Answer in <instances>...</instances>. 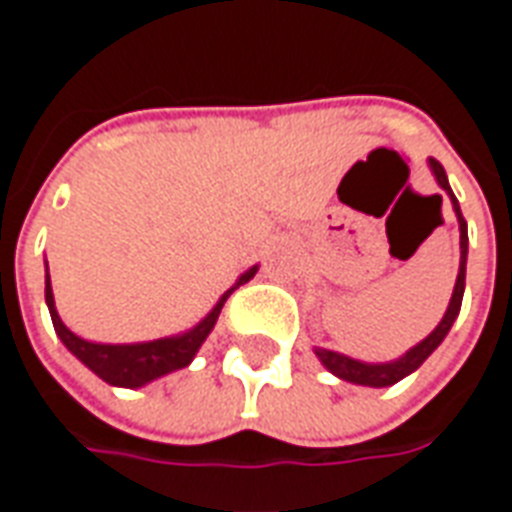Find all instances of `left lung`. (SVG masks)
Segmentation results:
<instances>
[{"mask_svg": "<svg viewBox=\"0 0 512 512\" xmlns=\"http://www.w3.org/2000/svg\"><path fill=\"white\" fill-rule=\"evenodd\" d=\"M428 167L433 172V178L439 183L444 194L450 197L452 202V211L458 216V230H461V266H458V279H455V288H452V299L447 304V312H444V318L439 321V326L433 329V332L417 343L414 348H408L406 354L400 356V359H392V362H359V359H351V356L337 354V351H329V348H312L315 356L321 359V365L332 373V376L343 378L348 384H359V386H392L397 381H403L406 376H411L414 370H417L425 359H428L436 348L441 345V340L447 337V332L452 329V323L458 318V312H461V301H463V288H466V255H469V233H466V219H463L461 205L455 200V194L450 189V180H447V172L441 167L436 158H428ZM441 200V197H439Z\"/></svg>", "mask_w": 512, "mask_h": 512, "instance_id": "8db88e82", "label": "left lung"}]
</instances>
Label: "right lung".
Masks as SVG:
<instances>
[{"mask_svg": "<svg viewBox=\"0 0 512 512\" xmlns=\"http://www.w3.org/2000/svg\"><path fill=\"white\" fill-rule=\"evenodd\" d=\"M255 274L257 266L244 271L241 277L235 279L233 288L224 290L222 299L213 304V310L208 312L197 326H191L189 332L161 337V340H150V343H93V340H84L79 334H73L71 329L62 323L60 312L54 307L49 263H46V304H49L51 323H54L57 337H60L62 345H65L84 367H90L95 376L104 378L106 384L139 389V386L150 384V381L167 376V373H175L180 367H189L191 359L200 351V345L205 343V337L213 332V326L219 321V312H222L224 301L230 299V293H233L235 288H241V285L249 282Z\"/></svg>", "mask_w": 512, "mask_h": 512, "instance_id": "obj_1", "label": "right lung"}]
</instances>
